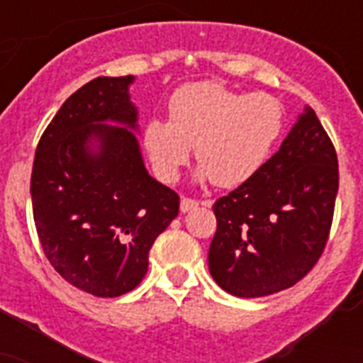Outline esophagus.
Wrapping results in <instances>:
<instances>
[{"label": "esophagus", "instance_id": "1", "mask_svg": "<svg viewBox=\"0 0 363 363\" xmlns=\"http://www.w3.org/2000/svg\"><path fill=\"white\" fill-rule=\"evenodd\" d=\"M198 205H199V201H196V199H190V198H182L181 199V211H182V213L196 209ZM203 205H209V201H205Z\"/></svg>", "mask_w": 363, "mask_h": 363}]
</instances>
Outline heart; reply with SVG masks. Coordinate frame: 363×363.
I'll return each mask as SVG.
<instances>
[{"instance_id": "b5f03b06", "label": "heart", "mask_w": 363, "mask_h": 363, "mask_svg": "<svg viewBox=\"0 0 363 363\" xmlns=\"http://www.w3.org/2000/svg\"><path fill=\"white\" fill-rule=\"evenodd\" d=\"M169 122L148 121L143 145L156 175L175 181L194 147L198 177L233 188L264 165L284 130V109L269 94L235 92L216 81L177 88L169 98Z\"/></svg>"}]
</instances>
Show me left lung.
Listing matches in <instances>:
<instances>
[{"mask_svg":"<svg viewBox=\"0 0 363 363\" xmlns=\"http://www.w3.org/2000/svg\"><path fill=\"white\" fill-rule=\"evenodd\" d=\"M339 188L337 154L313 109L241 186L216 199L209 271L238 298L301 281L324 252Z\"/></svg>","mask_w":363,"mask_h":363,"instance_id":"8db88e82","label":"left lung"}]
</instances>
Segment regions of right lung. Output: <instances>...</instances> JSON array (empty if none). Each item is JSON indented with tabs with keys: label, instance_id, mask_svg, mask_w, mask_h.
I'll use <instances>...</instances> for the list:
<instances>
[{
	"label": "right lung",
	"instance_id": "1",
	"mask_svg": "<svg viewBox=\"0 0 363 363\" xmlns=\"http://www.w3.org/2000/svg\"><path fill=\"white\" fill-rule=\"evenodd\" d=\"M131 82L98 77L71 94L43 131L31 169L43 252L69 284L98 298L143 281L150 247L179 215V196L148 175L130 131Z\"/></svg>",
	"mask_w": 363,
	"mask_h": 363
}]
</instances>
